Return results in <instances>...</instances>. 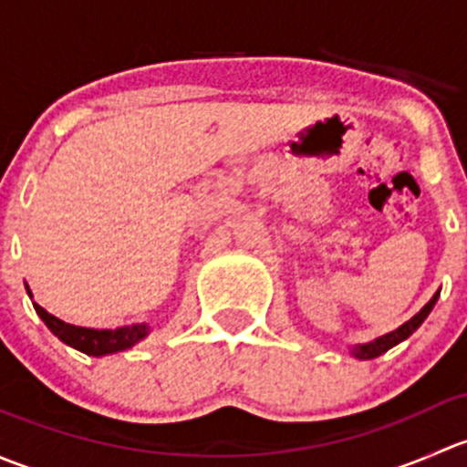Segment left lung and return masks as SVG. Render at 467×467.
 Wrapping results in <instances>:
<instances>
[{
  "mask_svg": "<svg viewBox=\"0 0 467 467\" xmlns=\"http://www.w3.org/2000/svg\"><path fill=\"white\" fill-rule=\"evenodd\" d=\"M438 296H441V291H436L434 298H431L430 303H427L425 307H422L420 312L416 314V317L409 318V321L404 323V325H400L398 329H393V332H389V334H384V337L375 338V341L364 343V346H355V348H352V355H355L357 359H375V357L384 355L386 350H390V348H393V346L402 343L404 338L411 337V334L416 332V329L420 327L422 323H425V318L430 317V312H431V309H434Z\"/></svg>",
  "mask_w": 467,
  "mask_h": 467,
  "instance_id": "1",
  "label": "left lung"
}]
</instances>
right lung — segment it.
<instances>
[{
	"label": "right lung",
	"mask_w": 467,
	"mask_h": 467,
	"mask_svg": "<svg viewBox=\"0 0 467 467\" xmlns=\"http://www.w3.org/2000/svg\"><path fill=\"white\" fill-rule=\"evenodd\" d=\"M29 291V286H26ZM31 296V291H29ZM37 317L45 321L47 327L56 334L63 343L77 348V350L86 352L92 357H103L112 355V352L129 350L130 346L140 343L149 334V325H126V327L117 329H92V327H77V325H69L60 318H56L54 314L45 312L37 303H33Z\"/></svg>",
	"instance_id": "obj_1"
}]
</instances>
